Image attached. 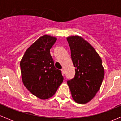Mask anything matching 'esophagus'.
Instances as JSON below:
<instances>
[{"instance_id": "1", "label": "esophagus", "mask_w": 121, "mask_h": 121, "mask_svg": "<svg viewBox=\"0 0 121 121\" xmlns=\"http://www.w3.org/2000/svg\"><path fill=\"white\" fill-rule=\"evenodd\" d=\"M61 71H62V74H63V75H64V74L65 73V70H64V68H62V70H61Z\"/></svg>"}]
</instances>
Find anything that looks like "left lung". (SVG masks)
<instances>
[{"instance_id": "left-lung-1", "label": "left lung", "mask_w": 121, "mask_h": 121, "mask_svg": "<svg viewBox=\"0 0 121 121\" xmlns=\"http://www.w3.org/2000/svg\"><path fill=\"white\" fill-rule=\"evenodd\" d=\"M75 67V76L67 81L73 99L79 104L90 101L100 89L104 77L102 60L92 46L78 36L67 38Z\"/></svg>"}]
</instances>
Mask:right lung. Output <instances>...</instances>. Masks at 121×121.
<instances>
[{
  "mask_svg": "<svg viewBox=\"0 0 121 121\" xmlns=\"http://www.w3.org/2000/svg\"><path fill=\"white\" fill-rule=\"evenodd\" d=\"M56 40L48 35L40 37L26 50L20 63L25 86L39 99L53 96L64 80L50 54Z\"/></svg>",
  "mask_w": 121,
  "mask_h": 121,
  "instance_id": "right-lung-1",
  "label": "right lung"
}]
</instances>
